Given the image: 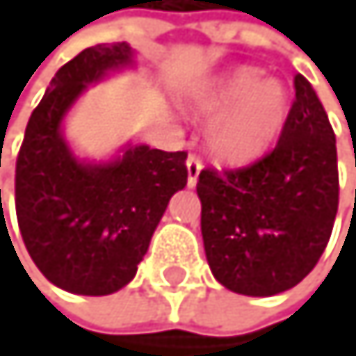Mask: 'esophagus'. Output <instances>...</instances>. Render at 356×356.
<instances>
[{
  "mask_svg": "<svg viewBox=\"0 0 356 356\" xmlns=\"http://www.w3.org/2000/svg\"><path fill=\"white\" fill-rule=\"evenodd\" d=\"M200 170H202V162H200V158L190 156V158H188V186H190V188H194V186H196Z\"/></svg>",
  "mask_w": 356,
  "mask_h": 356,
  "instance_id": "34e87169",
  "label": "esophagus"
}]
</instances>
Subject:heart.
<instances>
[{
    "label": "heart",
    "instance_id": "b5f03b06",
    "mask_svg": "<svg viewBox=\"0 0 356 356\" xmlns=\"http://www.w3.org/2000/svg\"><path fill=\"white\" fill-rule=\"evenodd\" d=\"M192 106L202 117H216L207 136L213 156L228 164H245L280 136L291 95L280 81H265L261 70L239 67L200 91Z\"/></svg>",
    "mask_w": 356,
    "mask_h": 356
}]
</instances>
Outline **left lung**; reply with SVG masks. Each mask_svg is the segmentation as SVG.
I'll use <instances>...</instances> for the list:
<instances>
[{
    "instance_id": "1",
    "label": "left lung",
    "mask_w": 356,
    "mask_h": 356,
    "mask_svg": "<svg viewBox=\"0 0 356 356\" xmlns=\"http://www.w3.org/2000/svg\"><path fill=\"white\" fill-rule=\"evenodd\" d=\"M200 232L213 277L228 291L271 297L297 286L323 256L337 213V149L305 76L271 154L237 170L198 175Z\"/></svg>"
}]
</instances>
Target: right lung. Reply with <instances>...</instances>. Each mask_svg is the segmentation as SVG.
<instances>
[{"label": "right lung", "instance_id": "obj_1", "mask_svg": "<svg viewBox=\"0 0 356 356\" xmlns=\"http://www.w3.org/2000/svg\"><path fill=\"white\" fill-rule=\"evenodd\" d=\"M128 42L95 44L61 65L29 117L17 158V218L42 275L74 295H113L136 275L168 200L188 184L186 152L124 145L81 160L63 119L93 83L134 67Z\"/></svg>", "mask_w": 356, "mask_h": 356}]
</instances>
